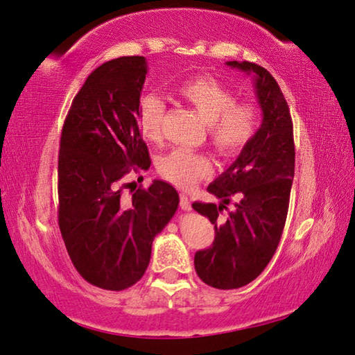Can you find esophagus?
Instances as JSON below:
<instances>
[{"label":"esophagus","instance_id":"1","mask_svg":"<svg viewBox=\"0 0 355 355\" xmlns=\"http://www.w3.org/2000/svg\"><path fill=\"white\" fill-rule=\"evenodd\" d=\"M180 207H182V210H184V211L191 210V200L184 194L180 196Z\"/></svg>","mask_w":355,"mask_h":355}]
</instances>
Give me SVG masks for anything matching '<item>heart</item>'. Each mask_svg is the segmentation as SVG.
<instances>
[{
    "instance_id": "obj_1",
    "label": "heart",
    "mask_w": 355,
    "mask_h": 355,
    "mask_svg": "<svg viewBox=\"0 0 355 355\" xmlns=\"http://www.w3.org/2000/svg\"><path fill=\"white\" fill-rule=\"evenodd\" d=\"M178 94L193 107L207 123L208 139L219 155L232 156L250 142L257 125L256 107L235 103L232 89L211 76H196L178 87ZM166 104L161 96L144 94L137 105V120L142 136L148 140L161 137ZM157 171L167 182L189 189L211 173L207 156L187 148L168 151L157 161Z\"/></svg>"
}]
</instances>
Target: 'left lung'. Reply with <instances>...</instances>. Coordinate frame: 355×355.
I'll return each mask as SVG.
<instances>
[{
    "label": "left lung",
    "instance_id": "left-lung-1",
    "mask_svg": "<svg viewBox=\"0 0 355 355\" xmlns=\"http://www.w3.org/2000/svg\"><path fill=\"white\" fill-rule=\"evenodd\" d=\"M226 64L252 76L262 123L232 166L208 184V193L223 204H193L215 224V241L196 252L194 267L211 288L237 289L256 279L278 248L288 216L295 147L289 107L272 74L250 61ZM232 195L239 198L236 210L218 225V211Z\"/></svg>",
    "mask_w": 355,
    "mask_h": 355
}]
</instances>
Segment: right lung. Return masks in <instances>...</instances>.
Here are the masks:
<instances>
[{"label":"right lung","instance_id":"add662e5","mask_svg":"<svg viewBox=\"0 0 355 355\" xmlns=\"http://www.w3.org/2000/svg\"><path fill=\"white\" fill-rule=\"evenodd\" d=\"M147 60L121 56L96 67L63 125L58 156V224L77 272L107 291L144 277L151 245L178 208L162 180L123 199L125 177L151 164L137 120Z\"/></svg>","mask_w":355,"mask_h":355}]
</instances>
